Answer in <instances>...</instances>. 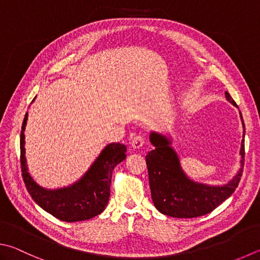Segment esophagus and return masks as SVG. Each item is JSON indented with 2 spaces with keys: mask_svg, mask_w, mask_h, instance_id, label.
<instances>
[{
  "mask_svg": "<svg viewBox=\"0 0 260 260\" xmlns=\"http://www.w3.org/2000/svg\"><path fill=\"white\" fill-rule=\"evenodd\" d=\"M144 144V139L142 138V136H135V138L132 140V148H133L134 150H139L143 146Z\"/></svg>",
  "mask_w": 260,
  "mask_h": 260,
  "instance_id": "34e87169",
  "label": "esophagus"
}]
</instances>
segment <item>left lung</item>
Masks as SVG:
<instances>
[{
  "mask_svg": "<svg viewBox=\"0 0 260 260\" xmlns=\"http://www.w3.org/2000/svg\"><path fill=\"white\" fill-rule=\"evenodd\" d=\"M226 100L237 107V103L225 92ZM243 135L240 149V168L229 183L224 185H209L193 181L181 166V160L173 148L172 136L158 132H151L150 142L154 146L146 154L151 198L153 205L161 214L175 218H193L204 216L217 208L221 202L232 196L238 187L243 172L245 127L240 111Z\"/></svg>",
  "mask_w": 260,
  "mask_h": 260,
  "instance_id": "8db88e82",
  "label": "left lung"
}]
</instances>
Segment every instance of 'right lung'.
<instances>
[{"label":"right lung","instance_id":"obj_1","mask_svg":"<svg viewBox=\"0 0 260 260\" xmlns=\"http://www.w3.org/2000/svg\"><path fill=\"white\" fill-rule=\"evenodd\" d=\"M27 119L26 112L20 133V162L23 182L34 201L55 218L67 223L87 220L101 214L109 202L112 171L126 158V145L108 144L77 182L51 190L37 184L28 172L23 134Z\"/></svg>","mask_w":260,"mask_h":260}]
</instances>
